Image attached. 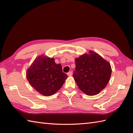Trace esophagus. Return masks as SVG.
I'll return each instance as SVG.
<instances>
[{
  "label": "esophagus",
  "mask_w": 133,
  "mask_h": 133,
  "mask_svg": "<svg viewBox=\"0 0 133 133\" xmlns=\"http://www.w3.org/2000/svg\"><path fill=\"white\" fill-rule=\"evenodd\" d=\"M72 71H69L68 73H67V75L69 76V77H70V76H72Z\"/></svg>",
  "instance_id": "esophagus-1"
}]
</instances>
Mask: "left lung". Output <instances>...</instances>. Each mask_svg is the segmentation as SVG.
Masks as SVG:
<instances>
[{"instance_id": "8db88e82", "label": "left lung", "mask_w": 133, "mask_h": 133, "mask_svg": "<svg viewBox=\"0 0 133 133\" xmlns=\"http://www.w3.org/2000/svg\"><path fill=\"white\" fill-rule=\"evenodd\" d=\"M75 62L73 77L82 91L92 96L105 88L112 71L109 62L91 50L75 58Z\"/></svg>"}]
</instances>
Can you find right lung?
Instances as JSON below:
<instances>
[{
	"mask_svg": "<svg viewBox=\"0 0 133 133\" xmlns=\"http://www.w3.org/2000/svg\"><path fill=\"white\" fill-rule=\"evenodd\" d=\"M26 77L36 91L47 97L58 91L68 76L62 71L61 64L55 63L54 58L41 55L27 69Z\"/></svg>",
	"mask_w": 133,
	"mask_h": 133,
	"instance_id": "1",
	"label": "right lung"
}]
</instances>
